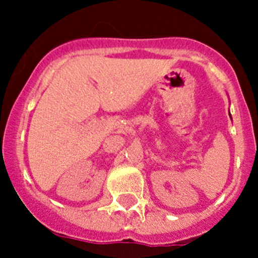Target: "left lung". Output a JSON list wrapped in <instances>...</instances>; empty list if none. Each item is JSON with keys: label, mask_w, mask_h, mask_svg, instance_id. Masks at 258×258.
Masks as SVG:
<instances>
[{"label": "left lung", "mask_w": 258, "mask_h": 258, "mask_svg": "<svg viewBox=\"0 0 258 258\" xmlns=\"http://www.w3.org/2000/svg\"><path fill=\"white\" fill-rule=\"evenodd\" d=\"M230 116H231V114H230Z\"/></svg>", "instance_id": "1"}]
</instances>
